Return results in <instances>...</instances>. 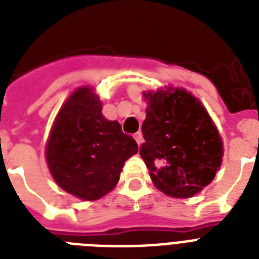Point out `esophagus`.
Returning a JSON list of instances; mask_svg holds the SVG:
<instances>
[{"label": "esophagus", "instance_id": "34e87169", "mask_svg": "<svg viewBox=\"0 0 259 259\" xmlns=\"http://www.w3.org/2000/svg\"><path fill=\"white\" fill-rule=\"evenodd\" d=\"M134 140H136V141H137L138 146H141L142 141H144V138H142V134L140 133V132H138V133L134 134Z\"/></svg>", "mask_w": 259, "mask_h": 259}]
</instances>
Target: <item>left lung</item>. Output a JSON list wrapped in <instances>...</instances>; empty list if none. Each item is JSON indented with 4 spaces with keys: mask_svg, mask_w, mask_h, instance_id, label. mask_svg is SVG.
<instances>
[{
    "mask_svg": "<svg viewBox=\"0 0 259 259\" xmlns=\"http://www.w3.org/2000/svg\"><path fill=\"white\" fill-rule=\"evenodd\" d=\"M145 142L140 154L150 179L172 197H191L213 180L222 164L223 142L197 98L184 89L144 93Z\"/></svg>",
    "mask_w": 259,
    "mask_h": 259,
    "instance_id": "obj_1",
    "label": "left lung"
}]
</instances>
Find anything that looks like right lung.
Masks as SVG:
<instances>
[{"mask_svg":"<svg viewBox=\"0 0 259 259\" xmlns=\"http://www.w3.org/2000/svg\"><path fill=\"white\" fill-rule=\"evenodd\" d=\"M138 152L133 137L117 121L102 115L91 87H79L56 115L46 146L54 180L66 192L97 200L117 185L123 164Z\"/></svg>","mask_w":259,"mask_h":259,"instance_id":"1","label":"right lung"}]
</instances>
